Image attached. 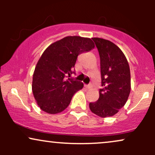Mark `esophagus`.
I'll use <instances>...</instances> for the list:
<instances>
[{
    "label": "esophagus",
    "mask_w": 155,
    "mask_h": 155,
    "mask_svg": "<svg viewBox=\"0 0 155 155\" xmlns=\"http://www.w3.org/2000/svg\"><path fill=\"white\" fill-rule=\"evenodd\" d=\"M92 87V85L91 84H88L87 86V89H91Z\"/></svg>",
    "instance_id": "esophagus-1"
}]
</instances>
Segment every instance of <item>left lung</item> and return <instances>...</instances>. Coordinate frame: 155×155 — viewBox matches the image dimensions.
<instances>
[{"label": "left lung", "mask_w": 155, "mask_h": 155, "mask_svg": "<svg viewBox=\"0 0 155 155\" xmlns=\"http://www.w3.org/2000/svg\"><path fill=\"white\" fill-rule=\"evenodd\" d=\"M101 60V86L97 101L90 103L92 113L101 117H112L124 106L130 92V71L124 53L106 39L92 38Z\"/></svg>", "instance_id": "8db88e82"}]
</instances>
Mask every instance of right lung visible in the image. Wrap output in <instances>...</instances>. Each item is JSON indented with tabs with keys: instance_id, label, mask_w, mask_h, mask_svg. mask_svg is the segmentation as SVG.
<instances>
[{
	"instance_id": "obj_1",
	"label": "right lung",
	"mask_w": 155,
	"mask_h": 155,
	"mask_svg": "<svg viewBox=\"0 0 155 155\" xmlns=\"http://www.w3.org/2000/svg\"><path fill=\"white\" fill-rule=\"evenodd\" d=\"M95 47L89 38L67 36L49 45L41 56L33 76L32 90L42 111L62 112L72 97L83 88L81 81L71 79L78 55Z\"/></svg>"
}]
</instances>
